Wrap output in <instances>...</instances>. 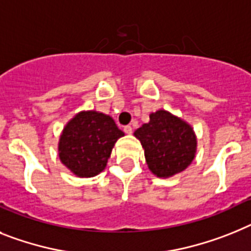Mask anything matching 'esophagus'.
Returning <instances> with one entry per match:
<instances>
[{
	"label": "esophagus",
	"mask_w": 251,
	"mask_h": 251,
	"mask_svg": "<svg viewBox=\"0 0 251 251\" xmlns=\"http://www.w3.org/2000/svg\"><path fill=\"white\" fill-rule=\"evenodd\" d=\"M124 131L126 132V134H132V127L130 125H127V126H125V127H124Z\"/></svg>",
	"instance_id": "obj_1"
}]
</instances>
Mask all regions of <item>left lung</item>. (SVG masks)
<instances>
[{
    "mask_svg": "<svg viewBox=\"0 0 251 251\" xmlns=\"http://www.w3.org/2000/svg\"><path fill=\"white\" fill-rule=\"evenodd\" d=\"M144 148L145 161L157 177H172L186 170L197 154V135L191 125L166 109L149 115V122L134 132Z\"/></svg>",
    "mask_w": 251,
    "mask_h": 251,
    "instance_id": "obj_1",
    "label": "left lung"
}]
</instances>
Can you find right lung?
Masks as SVG:
<instances>
[{
    "label": "right lung",
    "instance_id": "obj_1",
    "mask_svg": "<svg viewBox=\"0 0 251 251\" xmlns=\"http://www.w3.org/2000/svg\"><path fill=\"white\" fill-rule=\"evenodd\" d=\"M124 135L111 116L81 111L61 132L58 157L77 177H93L106 168L115 143Z\"/></svg>",
    "mask_w": 251,
    "mask_h": 251
}]
</instances>
